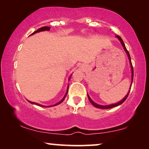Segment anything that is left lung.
Masks as SVG:
<instances>
[{"label":"left lung","mask_w":149,"mask_h":149,"mask_svg":"<svg viewBox=\"0 0 149 149\" xmlns=\"http://www.w3.org/2000/svg\"><path fill=\"white\" fill-rule=\"evenodd\" d=\"M116 37H117V38H118V39H119V40H120V42H121V45H122V46L123 47L124 50L125 51L126 54H127V55L128 58H129V60H130V65H131V69H132V83H131V86H130V89L129 91H128L127 94L125 95V97H124V98H123V100H121L120 101V102H119L115 103V104H110V105H105V106H104V105H99V104H97L95 103L94 102H93V101L92 100H91V99L90 98V97L89 96V95L87 94V97H88V99H89V102H91V104H93V106H94L95 107L98 108V109H111V108H113V107H117V106H119V105H120V104H121L123 103V102H125V100L127 99V96H128V95H129V93H130V89H131V87H132V82H133V78H134V69H133V66H132V62H131V58H130V54H129V52H128V51L127 50V49H126L125 46V44H124V42H123V40H122V38H121V37H120L119 36H118V35H117V36H116Z\"/></svg>","instance_id":"8db88e82"}]
</instances>
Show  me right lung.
<instances>
[{
    "instance_id": "obj_1",
    "label": "right lung",
    "mask_w": 149,
    "mask_h": 149,
    "mask_svg": "<svg viewBox=\"0 0 149 149\" xmlns=\"http://www.w3.org/2000/svg\"><path fill=\"white\" fill-rule=\"evenodd\" d=\"M50 30V27H47V26H43V27L40 28H39V29H38L37 30H36V31H34V32H33V33L30 34V35H32V34H35V33H36V32H42V31H45V30ZM71 76H72V75H71ZM71 76L70 77V78H69V80H70V77H71ZM68 87H67L66 92V93H65V95H64V97H63V98H62V100H60V102H59L58 103H57V104H54V105H53V106H47V107H46V106H42V105H41V104H38V103L33 102H30V101H29V100H28V101L30 103L32 104H36V105L40 106V107H54V106H56V105L60 104V103H62V102L64 101V100L65 99V97H66V96L67 93H68Z\"/></svg>"
}]
</instances>
